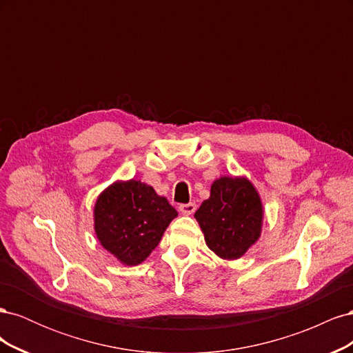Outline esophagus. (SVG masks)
<instances>
[{
	"mask_svg": "<svg viewBox=\"0 0 353 353\" xmlns=\"http://www.w3.org/2000/svg\"><path fill=\"white\" fill-rule=\"evenodd\" d=\"M179 212L183 215H193L196 212V203H187V205H179Z\"/></svg>",
	"mask_w": 353,
	"mask_h": 353,
	"instance_id": "obj_1",
	"label": "esophagus"
}]
</instances>
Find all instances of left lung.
<instances>
[{
	"instance_id": "obj_1",
	"label": "left lung",
	"mask_w": 353,
	"mask_h": 353,
	"mask_svg": "<svg viewBox=\"0 0 353 353\" xmlns=\"http://www.w3.org/2000/svg\"><path fill=\"white\" fill-rule=\"evenodd\" d=\"M208 248L221 259H240L259 240L263 205L245 176L213 181L210 196L194 213Z\"/></svg>"
}]
</instances>
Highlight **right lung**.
<instances>
[{
	"label": "right lung",
	"instance_id": "add662e5",
	"mask_svg": "<svg viewBox=\"0 0 353 353\" xmlns=\"http://www.w3.org/2000/svg\"><path fill=\"white\" fill-rule=\"evenodd\" d=\"M178 212L166 197L140 179L114 181L94 205V231L103 248L122 265L144 262Z\"/></svg>",
	"mask_w": 353,
	"mask_h": 353
}]
</instances>
